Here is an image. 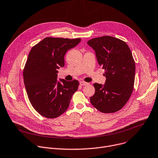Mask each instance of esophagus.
Instances as JSON below:
<instances>
[{
  "label": "esophagus",
  "mask_w": 158,
  "mask_h": 158,
  "mask_svg": "<svg viewBox=\"0 0 158 158\" xmlns=\"http://www.w3.org/2000/svg\"><path fill=\"white\" fill-rule=\"evenodd\" d=\"M89 84V83L88 82H85L84 81H81L80 82V85H82V86H84V85H88Z\"/></svg>",
  "instance_id": "1"
}]
</instances>
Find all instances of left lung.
<instances>
[{"instance_id":"8db88e82","label":"left lung","mask_w":158,"mask_h":158,"mask_svg":"<svg viewBox=\"0 0 158 158\" xmlns=\"http://www.w3.org/2000/svg\"><path fill=\"white\" fill-rule=\"evenodd\" d=\"M87 44L94 50L106 77L104 84H93L95 93L90 102L99 111L116 112L127 103L134 89L135 65L132 52L125 42L110 36L93 38Z\"/></svg>"}]
</instances>
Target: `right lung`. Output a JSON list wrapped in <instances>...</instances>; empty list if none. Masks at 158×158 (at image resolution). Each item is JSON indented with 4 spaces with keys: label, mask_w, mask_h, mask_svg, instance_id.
Listing matches in <instances>:
<instances>
[{
    "label": "right lung",
    "mask_w": 158,
    "mask_h": 158,
    "mask_svg": "<svg viewBox=\"0 0 158 158\" xmlns=\"http://www.w3.org/2000/svg\"><path fill=\"white\" fill-rule=\"evenodd\" d=\"M81 41L80 38L47 37L30 50L23 70L24 83L31 105L41 115L58 117L69 106L79 82L58 80L57 73L64 66L66 52Z\"/></svg>",
    "instance_id": "obj_1"
}]
</instances>
